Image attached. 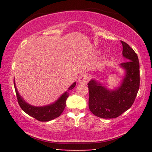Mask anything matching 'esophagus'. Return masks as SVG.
<instances>
[{
    "label": "esophagus",
    "mask_w": 152,
    "mask_h": 152,
    "mask_svg": "<svg viewBox=\"0 0 152 152\" xmlns=\"http://www.w3.org/2000/svg\"><path fill=\"white\" fill-rule=\"evenodd\" d=\"M89 81V76L86 74H83L78 79V82L82 84H86Z\"/></svg>",
    "instance_id": "1"
}]
</instances>
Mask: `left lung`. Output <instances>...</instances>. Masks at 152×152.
Listing matches in <instances>:
<instances>
[{"mask_svg": "<svg viewBox=\"0 0 152 152\" xmlns=\"http://www.w3.org/2000/svg\"><path fill=\"white\" fill-rule=\"evenodd\" d=\"M122 55L126 61L119 66L124 70L121 84L109 89L95 79L88 83V107L95 115L101 118H115L127 111L134 102L140 86L138 57L127 43L121 41Z\"/></svg>", "mask_w": 152, "mask_h": 152, "instance_id": "1", "label": "left lung"}]
</instances>
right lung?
I'll return each mask as SVG.
<instances>
[{
    "instance_id": "1",
    "label": "right lung",
    "mask_w": 152,
    "mask_h": 152,
    "mask_svg": "<svg viewBox=\"0 0 152 152\" xmlns=\"http://www.w3.org/2000/svg\"><path fill=\"white\" fill-rule=\"evenodd\" d=\"M14 84L18 102L23 111L26 112L31 117L39 120V121L48 122L55 119L62 113V112L64 111L66 107V99H67L68 95H69V91L75 86L76 82H74L68 88V90L66 92H64L55 102L48 105L43 106V107H35V106H32L28 104L20 95L17 88H16L15 81L14 80Z\"/></svg>"
}]
</instances>
